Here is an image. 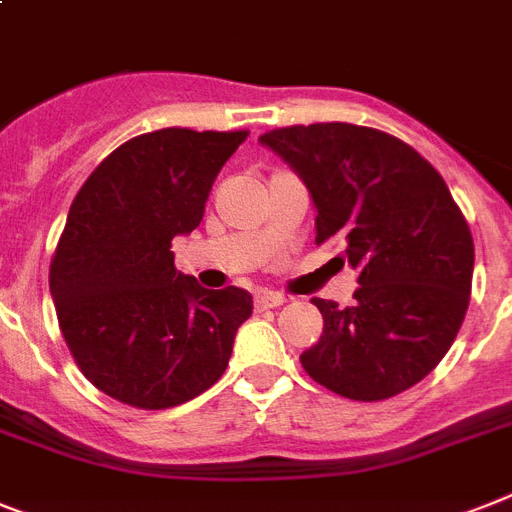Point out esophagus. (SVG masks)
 Returning a JSON list of instances; mask_svg holds the SVG:
<instances>
[{"label": "esophagus", "mask_w": 512, "mask_h": 512, "mask_svg": "<svg viewBox=\"0 0 512 512\" xmlns=\"http://www.w3.org/2000/svg\"><path fill=\"white\" fill-rule=\"evenodd\" d=\"M286 297L278 292H257L255 294V307L257 310H268V307H278L284 305Z\"/></svg>", "instance_id": "esophagus-1"}]
</instances>
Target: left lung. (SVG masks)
Listing matches in <instances>:
<instances>
[{
    "label": "left lung",
    "instance_id": "left-lung-1",
    "mask_svg": "<svg viewBox=\"0 0 512 512\" xmlns=\"http://www.w3.org/2000/svg\"><path fill=\"white\" fill-rule=\"evenodd\" d=\"M305 181L315 242L342 239L355 302L315 297L318 344L307 376L347 400L378 402L434 371L463 326L473 236L444 178L410 144L376 128L313 123L260 136Z\"/></svg>",
    "mask_w": 512,
    "mask_h": 512
}]
</instances>
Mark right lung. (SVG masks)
Wrapping results in <instances>:
<instances>
[{"label":"right lung","instance_id":"right-lung-1","mask_svg":"<svg viewBox=\"0 0 512 512\" xmlns=\"http://www.w3.org/2000/svg\"><path fill=\"white\" fill-rule=\"evenodd\" d=\"M247 136L141 134L99 162L73 199L49 292L70 355L112 400L165 410L226 371L252 294L178 273L170 242L199 226L215 176Z\"/></svg>","mask_w":512,"mask_h":512}]
</instances>
